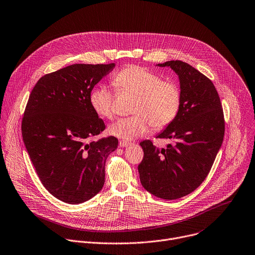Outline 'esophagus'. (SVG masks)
I'll use <instances>...</instances> for the list:
<instances>
[{
    "label": "esophagus",
    "instance_id": "34e87169",
    "mask_svg": "<svg viewBox=\"0 0 255 255\" xmlns=\"http://www.w3.org/2000/svg\"><path fill=\"white\" fill-rule=\"evenodd\" d=\"M129 145H131V143H129V142H127V140H120V147H122V148H126V147H128Z\"/></svg>",
    "mask_w": 255,
    "mask_h": 255
}]
</instances>
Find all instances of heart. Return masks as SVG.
<instances>
[{"label": "heart", "instance_id": "heart-1", "mask_svg": "<svg viewBox=\"0 0 255 255\" xmlns=\"http://www.w3.org/2000/svg\"><path fill=\"white\" fill-rule=\"evenodd\" d=\"M113 84L120 91L136 95L133 117L120 119L108 131L122 139H133L146 133L151 126L156 129L167 127L176 117L180 107V91L172 82H164L157 73L139 66H128L119 72ZM93 110L101 118L115 117L113 94L105 86L94 88L89 96Z\"/></svg>", "mask_w": 255, "mask_h": 255}]
</instances>
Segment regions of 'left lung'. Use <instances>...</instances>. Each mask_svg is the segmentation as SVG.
Listing matches in <instances>:
<instances>
[{
  "label": "left lung",
  "mask_w": 255,
  "mask_h": 255,
  "mask_svg": "<svg viewBox=\"0 0 255 255\" xmlns=\"http://www.w3.org/2000/svg\"><path fill=\"white\" fill-rule=\"evenodd\" d=\"M156 66L169 67L178 76L180 107L175 119L157 134L173 143L158 149L149 139L140 142L144 159L137 170L146 190L172 201L189 194L206 179L222 146L225 123L210 79L182 61Z\"/></svg>",
  "instance_id": "8db88e82"
}]
</instances>
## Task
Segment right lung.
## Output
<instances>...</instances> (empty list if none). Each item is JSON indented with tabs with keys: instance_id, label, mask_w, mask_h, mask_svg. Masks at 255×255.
<instances>
[{
	"instance_id": "right-lung-1",
	"label": "right lung",
	"mask_w": 255,
	"mask_h": 255,
	"mask_svg": "<svg viewBox=\"0 0 255 255\" xmlns=\"http://www.w3.org/2000/svg\"><path fill=\"white\" fill-rule=\"evenodd\" d=\"M116 64H75L41 77L22 120V136L36 173L56 199L71 205L87 202L103 187L105 162L119 139L101 133L105 125L91 107L95 85Z\"/></svg>"
}]
</instances>
